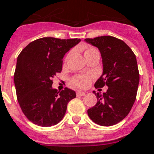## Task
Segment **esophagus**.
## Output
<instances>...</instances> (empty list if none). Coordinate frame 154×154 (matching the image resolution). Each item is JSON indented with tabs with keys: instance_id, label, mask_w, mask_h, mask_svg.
Listing matches in <instances>:
<instances>
[{
	"instance_id": "obj_1",
	"label": "esophagus",
	"mask_w": 154,
	"mask_h": 154,
	"mask_svg": "<svg viewBox=\"0 0 154 154\" xmlns=\"http://www.w3.org/2000/svg\"><path fill=\"white\" fill-rule=\"evenodd\" d=\"M86 94V92L84 91H77V96H83Z\"/></svg>"
}]
</instances>
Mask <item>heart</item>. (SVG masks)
Here are the masks:
<instances>
[{"label": "heart", "mask_w": 154, "mask_h": 154, "mask_svg": "<svg viewBox=\"0 0 154 154\" xmlns=\"http://www.w3.org/2000/svg\"><path fill=\"white\" fill-rule=\"evenodd\" d=\"M94 51H97V50L93 48V47H88V48H86V51H85V54L91 53V52H94ZM89 81H90V78H89L88 76H86V75H77V76H75V77L72 78L71 83L72 85L75 86V87L84 88V87L88 86Z\"/></svg>", "instance_id": "b5f03b06"}]
</instances>
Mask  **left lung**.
<instances>
[{
  "label": "left lung",
  "instance_id": "left-lung-1",
  "mask_svg": "<svg viewBox=\"0 0 154 154\" xmlns=\"http://www.w3.org/2000/svg\"><path fill=\"white\" fill-rule=\"evenodd\" d=\"M85 41L97 47L102 57L103 74L94 86H108L103 95L94 92L97 103L87 113L94 123L112 126L126 118L135 103L140 82L136 58L123 41L114 36H98Z\"/></svg>",
  "mask_w": 154,
  "mask_h": 154
}]
</instances>
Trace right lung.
Masks as SVG:
<instances>
[{"label": "right lung", "instance_id": "add662e5", "mask_svg": "<svg viewBox=\"0 0 154 154\" xmlns=\"http://www.w3.org/2000/svg\"><path fill=\"white\" fill-rule=\"evenodd\" d=\"M80 39L43 37L25 47L17 59L14 81L17 100L26 118L41 126L56 125L62 120L68 102L76 92L66 87L52 88L53 78L62 71L64 54Z\"/></svg>", "mask_w": 154, "mask_h": 154}]
</instances>
